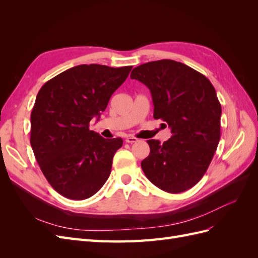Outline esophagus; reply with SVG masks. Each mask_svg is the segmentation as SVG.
<instances>
[{"mask_svg": "<svg viewBox=\"0 0 258 258\" xmlns=\"http://www.w3.org/2000/svg\"><path fill=\"white\" fill-rule=\"evenodd\" d=\"M126 142L127 143H136L138 142V139L136 137H132V136H129L126 138Z\"/></svg>", "mask_w": 258, "mask_h": 258, "instance_id": "34e87169", "label": "esophagus"}]
</instances>
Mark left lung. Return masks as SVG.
I'll use <instances>...</instances> for the list:
<instances>
[{
    "instance_id": "obj_1",
    "label": "left lung",
    "mask_w": 258,
    "mask_h": 258,
    "mask_svg": "<svg viewBox=\"0 0 258 258\" xmlns=\"http://www.w3.org/2000/svg\"><path fill=\"white\" fill-rule=\"evenodd\" d=\"M130 77L151 90L154 118L167 122L172 134L162 144L148 140L144 174L167 192L191 188L207 172L221 139L222 107L213 85L196 70L169 59L139 66Z\"/></svg>"
}]
</instances>
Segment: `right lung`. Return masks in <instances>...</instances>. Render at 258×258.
Masks as SVG:
<instances>
[{
	"label": "right lung",
	"instance_id": "obj_1",
	"mask_svg": "<svg viewBox=\"0 0 258 258\" xmlns=\"http://www.w3.org/2000/svg\"><path fill=\"white\" fill-rule=\"evenodd\" d=\"M132 67L81 64L46 82L31 113L30 143L52 188L72 200L93 196L111 174L121 138L89 130Z\"/></svg>",
	"mask_w": 258,
	"mask_h": 258
}]
</instances>
